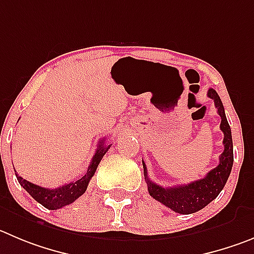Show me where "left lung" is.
<instances>
[{
  "mask_svg": "<svg viewBox=\"0 0 254 254\" xmlns=\"http://www.w3.org/2000/svg\"><path fill=\"white\" fill-rule=\"evenodd\" d=\"M207 95L208 98L214 100V105L217 108L220 119H222L220 130L224 134V150L219 156V164L199 181L172 187V188H163V187L149 181L146 167L143 162L144 177H145L146 184H148L149 194L155 200L179 214H191V213L198 212V210L203 209L205 205L209 204L213 199L217 198L218 194L226 186L232 167H233V141H232L231 127L227 122L223 104L214 89L208 90Z\"/></svg>",
  "mask_w": 254,
  "mask_h": 254,
  "instance_id": "left-lung-1",
  "label": "left lung"
}]
</instances>
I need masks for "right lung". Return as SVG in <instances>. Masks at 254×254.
I'll return each instance as SVG.
<instances>
[{
  "label": "right lung",
  "instance_id": "right-lung-1",
  "mask_svg": "<svg viewBox=\"0 0 254 254\" xmlns=\"http://www.w3.org/2000/svg\"><path fill=\"white\" fill-rule=\"evenodd\" d=\"M108 149H110V145H108L104 139L99 141L96 153L92 156V160L91 163H90L86 174H85L84 177L80 178L79 181L71 182V183L65 184V186L59 187V188H42V187L27 182L26 179H23L22 177H20L17 173H16V177H17V181L18 183L21 184V187H22V188L36 200V202H39L40 204H42L45 208H47V209H59V208H63L65 207V205H68L72 202H75L79 196H81L82 194L86 191L87 184H89L90 179L94 177L95 172H96V168L100 164L101 159H103V156L105 155L106 151H108Z\"/></svg>",
  "mask_w": 254,
  "mask_h": 254
}]
</instances>
